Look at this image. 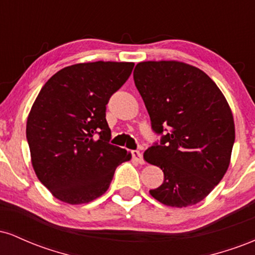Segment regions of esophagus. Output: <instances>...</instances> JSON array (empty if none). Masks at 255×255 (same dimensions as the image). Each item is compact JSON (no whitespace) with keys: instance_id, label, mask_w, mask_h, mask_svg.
Here are the masks:
<instances>
[{"instance_id":"esophagus-1","label":"esophagus","mask_w":255,"mask_h":255,"mask_svg":"<svg viewBox=\"0 0 255 255\" xmlns=\"http://www.w3.org/2000/svg\"><path fill=\"white\" fill-rule=\"evenodd\" d=\"M131 157H133L134 160H136L137 163L142 164L144 163V158H142V153L137 150H133L131 151Z\"/></svg>"}]
</instances>
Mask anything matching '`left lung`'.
Here are the masks:
<instances>
[{
	"label": "left lung",
	"mask_w": 255,
	"mask_h": 255,
	"mask_svg": "<svg viewBox=\"0 0 255 255\" xmlns=\"http://www.w3.org/2000/svg\"><path fill=\"white\" fill-rule=\"evenodd\" d=\"M134 83L160 135L144 158L164 172L150 194L172 207L198 204L228 170L235 126L227 99L203 71L177 61L135 66Z\"/></svg>",
	"instance_id": "left-lung-1"
}]
</instances>
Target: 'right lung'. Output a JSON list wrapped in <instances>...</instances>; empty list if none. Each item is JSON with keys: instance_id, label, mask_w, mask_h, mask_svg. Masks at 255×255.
Listing matches in <instances>:
<instances>
[{"instance_id": "1", "label": "right lung", "mask_w": 255, "mask_h": 255, "mask_svg": "<svg viewBox=\"0 0 255 255\" xmlns=\"http://www.w3.org/2000/svg\"><path fill=\"white\" fill-rule=\"evenodd\" d=\"M131 62L78 63L58 71L34 101L26 137L37 177L67 204H86L103 195L114 172L130 159L111 145L105 119L109 99L133 71Z\"/></svg>"}]
</instances>
